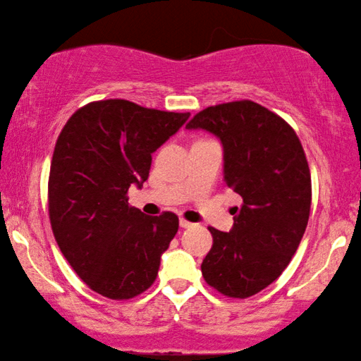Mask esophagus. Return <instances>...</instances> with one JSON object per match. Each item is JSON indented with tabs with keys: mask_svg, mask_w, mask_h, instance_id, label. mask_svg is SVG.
Masks as SVG:
<instances>
[{
	"mask_svg": "<svg viewBox=\"0 0 361 361\" xmlns=\"http://www.w3.org/2000/svg\"><path fill=\"white\" fill-rule=\"evenodd\" d=\"M180 226H181V228L183 229H188V228H192V223H189V221H186V219L185 218H180Z\"/></svg>",
	"mask_w": 361,
	"mask_h": 361,
	"instance_id": "1",
	"label": "esophagus"
}]
</instances>
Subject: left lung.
<instances>
[{
  "label": "left lung",
  "mask_w": 361,
  "mask_h": 361,
  "mask_svg": "<svg viewBox=\"0 0 361 361\" xmlns=\"http://www.w3.org/2000/svg\"><path fill=\"white\" fill-rule=\"evenodd\" d=\"M186 129L221 142L224 181L243 200L229 232L209 228L202 276L224 296H253L285 271L309 221L312 186L301 142L280 116L250 100L209 106Z\"/></svg>",
  "instance_id": "left-lung-1"
}]
</instances>
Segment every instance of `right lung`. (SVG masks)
<instances>
[{"label":"right lung","mask_w":361,"mask_h":361,"mask_svg":"<svg viewBox=\"0 0 361 361\" xmlns=\"http://www.w3.org/2000/svg\"><path fill=\"white\" fill-rule=\"evenodd\" d=\"M189 113L159 111L111 99L71 116L57 138L49 173V218L66 261L90 290L130 299L149 288L178 216H149L127 191L148 180L152 152Z\"/></svg>","instance_id":"add662e5"}]
</instances>
